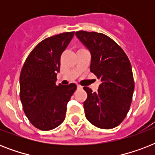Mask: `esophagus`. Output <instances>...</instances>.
<instances>
[{
    "label": "esophagus",
    "instance_id": "obj_1",
    "mask_svg": "<svg viewBox=\"0 0 155 155\" xmlns=\"http://www.w3.org/2000/svg\"><path fill=\"white\" fill-rule=\"evenodd\" d=\"M83 88L82 86H80V85H77V89L78 90H81Z\"/></svg>",
    "mask_w": 155,
    "mask_h": 155
}]
</instances>
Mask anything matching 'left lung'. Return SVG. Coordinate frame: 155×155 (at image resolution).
Wrapping results in <instances>:
<instances>
[{"instance_id":"8db88e82","label":"left lung","mask_w":155,"mask_h":155,"mask_svg":"<svg viewBox=\"0 0 155 155\" xmlns=\"http://www.w3.org/2000/svg\"><path fill=\"white\" fill-rule=\"evenodd\" d=\"M76 37L89 50L90 71L101 84L97 92L84 87L85 116L101 129H113L122 122L130 110L134 90L131 64L122 48L107 35L80 30Z\"/></svg>"}]
</instances>
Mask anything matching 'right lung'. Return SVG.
Instances as JSON below:
<instances>
[{
  "label": "right lung",
  "instance_id": "1",
  "mask_svg": "<svg viewBox=\"0 0 155 155\" xmlns=\"http://www.w3.org/2000/svg\"><path fill=\"white\" fill-rule=\"evenodd\" d=\"M75 32L47 38L30 52L20 75V98L30 123L38 130L58 127L66 117L67 104L76 90L75 84H56L60 57Z\"/></svg>",
  "mask_w": 155,
  "mask_h": 155
}]
</instances>
